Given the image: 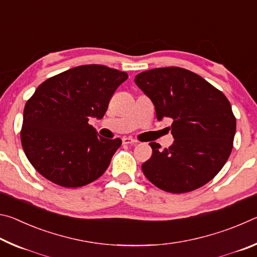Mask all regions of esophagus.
<instances>
[{"label": "esophagus", "instance_id": "obj_1", "mask_svg": "<svg viewBox=\"0 0 257 257\" xmlns=\"http://www.w3.org/2000/svg\"><path fill=\"white\" fill-rule=\"evenodd\" d=\"M122 143H123V144H136L137 141H136V139L130 138V137H123Z\"/></svg>", "mask_w": 257, "mask_h": 257}]
</instances>
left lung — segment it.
<instances>
[{"label": "left lung", "instance_id": "obj_1", "mask_svg": "<svg viewBox=\"0 0 257 257\" xmlns=\"http://www.w3.org/2000/svg\"><path fill=\"white\" fill-rule=\"evenodd\" d=\"M136 85L151 98L156 118H171L175 142L160 151L150 143L151 159L143 163L145 177L158 188L188 193L212 180L227 162L236 134V118L222 92L201 76L179 67L138 73Z\"/></svg>", "mask_w": 257, "mask_h": 257}]
</instances>
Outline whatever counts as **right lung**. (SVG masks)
<instances>
[{
    "mask_svg": "<svg viewBox=\"0 0 257 257\" xmlns=\"http://www.w3.org/2000/svg\"><path fill=\"white\" fill-rule=\"evenodd\" d=\"M128 75L101 64L63 71L37 87L25 105L20 137L37 172L54 184L77 188L101 177L121 139L98 136L90 118L102 119Z\"/></svg>",
    "mask_w": 257,
    "mask_h": 257,
    "instance_id": "1",
    "label": "right lung"
}]
</instances>
